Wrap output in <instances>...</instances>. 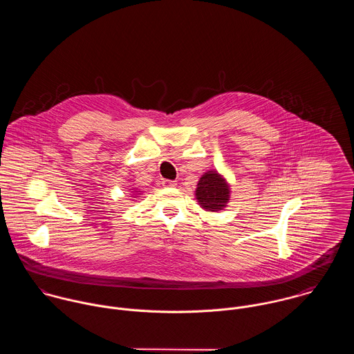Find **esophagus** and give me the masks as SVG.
I'll list each match as a JSON object with an SVG mask.
<instances>
[{
	"mask_svg": "<svg viewBox=\"0 0 354 354\" xmlns=\"http://www.w3.org/2000/svg\"><path fill=\"white\" fill-rule=\"evenodd\" d=\"M162 185H163L165 188H174V187H177V183H176V181H171V180H163V181H162Z\"/></svg>",
	"mask_w": 354,
	"mask_h": 354,
	"instance_id": "obj_1",
	"label": "esophagus"
}]
</instances>
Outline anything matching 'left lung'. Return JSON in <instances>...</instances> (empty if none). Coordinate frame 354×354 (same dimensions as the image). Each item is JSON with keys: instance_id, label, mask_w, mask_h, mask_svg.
<instances>
[{"instance_id": "obj_1", "label": "left lung", "mask_w": 354, "mask_h": 354, "mask_svg": "<svg viewBox=\"0 0 354 354\" xmlns=\"http://www.w3.org/2000/svg\"><path fill=\"white\" fill-rule=\"evenodd\" d=\"M230 184L216 170H208L198 181L195 189V198L204 211L218 212L227 207L230 202Z\"/></svg>"}]
</instances>
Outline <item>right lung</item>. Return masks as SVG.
Returning <instances> with one entry per match:
<instances>
[{
  "mask_svg": "<svg viewBox=\"0 0 354 354\" xmlns=\"http://www.w3.org/2000/svg\"><path fill=\"white\" fill-rule=\"evenodd\" d=\"M139 195H142V192H140L139 189L133 188V189H132V196H135V198H136V196H139Z\"/></svg>",
  "mask_w": 354,
  "mask_h": 354,
  "instance_id": "right-lung-1",
  "label": "right lung"
}]
</instances>
